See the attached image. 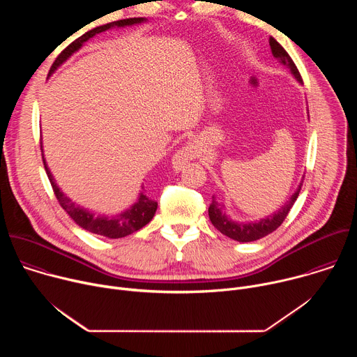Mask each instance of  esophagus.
Wrapping results in <instances>:
<instances>
[{
  "label": "esophagus",
  "mask_w": 357,
  "mask_h": 357,
  "mask_svg": "<svg viewBox=\"0 0 357 357\" xmlns=\"http://www.w3.org/2000/svg\"><path fill=\"white\" fill-rule=\"evenodd\" d=\"M197 157V149L192 142H188L181 149L175 152L172 158V165L176 171H181L189 161H193Z\"/></svg>",
  "instance_id": "1"
}]
</instances>
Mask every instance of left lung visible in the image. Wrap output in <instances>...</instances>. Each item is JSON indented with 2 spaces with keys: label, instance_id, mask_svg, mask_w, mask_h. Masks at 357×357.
I'll return each instance as SVG.
<instances>
[{
  "label": "left lung",
  "instance_id": "8db88e82",
  "mask_svg": "<svg viewBox=\"0 0 357 357\" xmlns=\"http://www.w3.org/2000/svg\"><path fill=\"white\" fill-rule=\"evenodd\" d=\"M270 46H271V52L273 55L285 66H288L292 72V75L296 77L298 82L302 83V77L301 73L298 70V68L295 66L294 61L291 59V56L287 54V50L271 36L270 38ZM301 186L302 183H299V188L296 189V192L291 196V199L285 203L284 206H281V209L274 213L273 216H268L266 219H261L260 222H251V223H237V222H231L226 213H223V205H220L219 202L215 200V196L212 197V203L209 206V218L212 225L225 236L241 241V243H247V241H254L259 240L270 233H273L274 230H277L282 222L285 220V218L288 216L291 208L294 206V203L296 200V197L299 196L301 192Z\"/></svg>",
  "mask_w": 357,
  "mask_h": 357
}]
</instances>
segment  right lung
Wrapping results in <instances>:
<instances>
[{"instance_id": "add662e5", "label": "right lung", "mask_w": 357, "mask_h": 357, "mask_svg": "<svg viewBox=\"0 0 357 357\" xmlns=\"http://www.w3.org/2000/svg\"><path fill=\"white\" fill-rule=\"evenodd\" d=\"M144 20L142 18H127V20H120V21H114V22H110V24H106V25H101V26H97L86 33H83L82 36H79L76 40H73L69 46H66L62 52L59 54V56L55 59L54 65L50 66V70H49V75L54 73L55 69L62 65L73 52L75 50H77L83 42H86L87 39H90L91 36H94L96 33H100L103 31H107L110 29L112 26H126V25H132V24H138V22H142ZM40 149H42V145H40ZM42 161H43V167H45V171H46V175L49 178V182L50 185H52V189H54V193L59 202V205L65 209V212L84 230L87 231H91L94 234H100V236H106L109 238H120V237H126L139 229H142L146 223L151 222V219L154 218L155 215V211L158 208V202L148 197L146 195L141 193L139 197H138V202L135 203L134 206H131L127 212L121 213V215H117V216H113V218H107V216H94L93 213L79 208L77 205H75V203L68 197L65 196L61 189L58 188L56 182L54 181L52 178V174H50L49 168L46 167V162H45V158H43V154H42ZM144 189V188H142Z\"/></svg>"}]
</instances>
